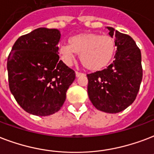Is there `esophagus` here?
Segmentation results:
<instances>
[{"mask_svg": "<svg viewBox=\"0 0 154 154\" xmlns=\"http://www.w3.org/2000/svg\"><path fill=\"white\" fill-rule=\"evenodd\" d=\"M82 76H85V73H83V72H76V77H82Z\"/></svg>", "mask_w": 154, "mask_h": 154, "instance_id": "esophagus-1", "label": "esophagus"}]
</instances>
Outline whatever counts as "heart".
Wrapping results in <instances>:
<instances>
[{"instance_id": "b5f03b06", "label": "heart", "mask_w": 154, "mask_h": 154, "mask_svg": "<svg viewBox=\"0 0 154 154\" xmlns=\"http://www.w3.org/2000/svg\"><path fill=\"white\" fill-rule=\"evenodd\" d=\"M69 44L59 49L62 60L68 65L73 63L76 53L85 69L97 71L107 66L112 60L116 50V41L108 35L82 33L72 36Z\"/></svg>"}]
</instances>
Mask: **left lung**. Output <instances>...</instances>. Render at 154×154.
<instances>
[{
	"label": "left lung",
	"mask_w": 154,
	"mask_h": 154,
	"mask_svg": "<svg viewBox=\"0 0 154 154\" xmlns=\"http://www.w3.org/2000/svg\"><path fill=\"white\" fill-rule=\"evenodd\" d=\"M116 38L115 60L106 69L87 74L88 95L93 105L106 113L124 111L135 101L142 81L141 53L133 38L106 27Z\"/></svg>",
	"instance_id": "left-lung-1"
}]
</instances>
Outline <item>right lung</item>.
<instances>
[{
	"instance_id": "right-lung-1",
	"label": "right lung",
	"mask_w": 154,
	"mask_h": 154,
	"mask_svg": "<svg viewBox=\"0 0 154 154\" xmlns=\"http://www.w3.org/2000/svg\"><path fill=\"white\" fill-rule=\"evenodd\" d=\"M57 29L38 28L22 35L8 56L9 90L24 111L50 116L61 108L75 72L59 60Z\"/></svg>"
}]
</instances>
